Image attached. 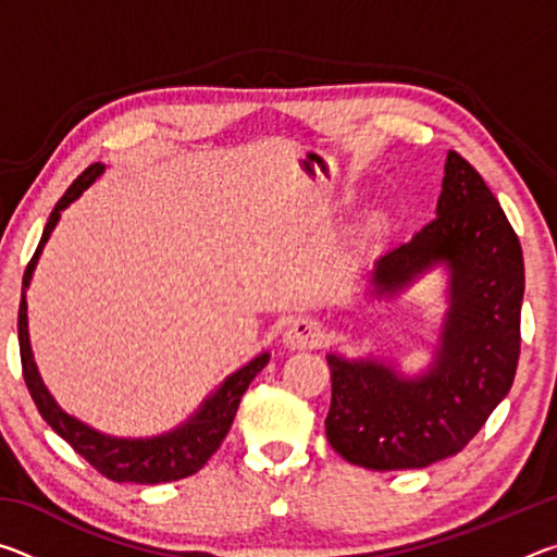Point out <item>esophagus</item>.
<instances>
[{
	"instance_id": "esophagus-1",
	"label": "esophagus",
	"mask_w": 557,
	"mask_h": 557,
	"mask_svg": "<svg viewBox=\"0 0 557 557\" xmlns=\"http://www.w3.org/2000/svg\"><path fill=\"white\" fill-rule=\"evenodd\" d=\"M319 338H322V332H319L317 322H312V319H297V322H292L285 329L282 342L289 348H312L319 344Z\"/></svg>"
}]
</instances>
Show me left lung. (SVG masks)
Returning <instances> with one entry per match:
<instances>
[{
    "mask_svg": "<svg viewBox=\"0 0 557 557\" xmlns=\"http://www.w3.org/2000/svg\"><path fill=\"white\" fill-rule=\"evenodd\" d=\"M432 265L449 270V309L428 373L405 379L371 358L326 356V440L351 465L420 469L457 455L511 391L521 354V243L482 174L451 149L437 215L375 262V295H398Z\"/></svg>",
    "mask_w": 557,
    "mask_h": 557,
    "instance_id": "1",
    "label": "left lung"
}]
</instances>
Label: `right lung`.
Wrapping results in <instances>:
<instances>
[{
	"mask_svg": "<svg viewBox=\"0 0 557 557\" xmlns=\"http://www.w3.org/2000/svg\"><path fill=\"white\" fill-rule=\"evenodd\" d=\"M102 164H90L75 182L69 186V191L61 196V201L55 203V209L49 215L44 235L36 248L34 258L29 260L22 282V301H18V351H22V373L29 388L32 398L39 408L41 418L59 432V435L69 442V445L78 451V455L90 461L102 476L112 479V482H135V484H162V482H176V479H186L199 471L206 461L211 459L215 449L221 447V442L228 435L233 425L235 412L243 393L248 391L250 381L265 369L270 361V354H260L252 358L248 366H243L240 371L223 381V385L215 391L211 398H206L199 410L188 418L182 428H176L166 435L147 437V440H125V437H110L102 432L83 425L81 420L71 418L69 412H63L51 393L46 391L39 371H36L32 344H29V324H26V287H29L36 262L44 250L46 240H49L51 231L61 219V211L65 206L73 203L86 188L96 182L102 174Z\"/></svg>",
	"mask_w": 557,
	"mask_h": 557,
	"instance_id": "add662e5",
	"label": "right lung"
}]
</instances>
